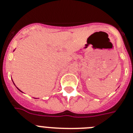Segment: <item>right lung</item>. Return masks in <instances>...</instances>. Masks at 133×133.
I'll return each mask as SVG.
<instances>
[{"instance_id":"add662e5","label":"right lung","mask_w":133,"mask_h":133,"mask_svg":"<svg viewBox=\"0 0 133 133\" xmlns=\"http://www.w3.org/2000/svg\"><path fill=\"white\" fill-rule=\"evenodd\" d=\"M17 89H18V88H17ZM18 90H19V89H18ZM19 91H20V90H19Z\"/></svg>"}]
</instances>
